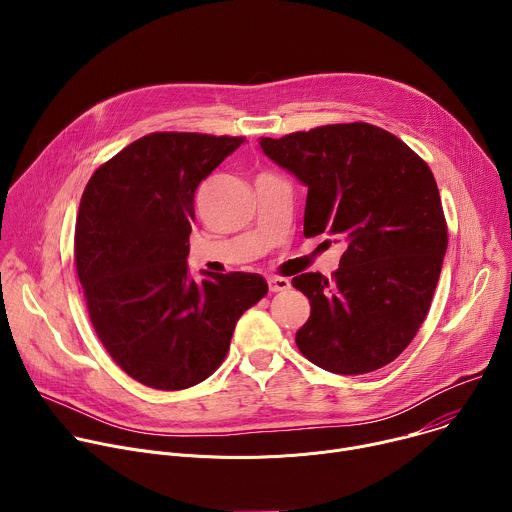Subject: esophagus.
<instances>
[{
    "label": "esophagus",
    "mask_w": 512,
    "mask_h": 512,
    "mask_svg": "<svg viewBox=\"0 0 512 512\" xmlns=\"http://www.w3.org/2000/svg\"><path fill=\"white\" fill-rule=\"evenodd\" d=\"M267 285L271 291H287L291 287L289 279H285V277H269Z\"/></svg>",
    "instance_id": "esophagus-1"
}]
</instances>
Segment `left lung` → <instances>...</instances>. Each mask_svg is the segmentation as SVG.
<instances>
[{"instance_id": "left-lung-1", "label": "left lung", "mask_w": 512, "mask_h": 512, "mask_svg": "<svg viewBox=\"0 0 512 512\" xmlns=\"http://www.w3.org/2000/svg\"><path fill=\"white\" fill-rule=\"evenodd\" d=\"M259 145L308 188L304 235L346 245L334 279H291L310 300V318L296 332L300 352L336 375L385 367L423 324L448 249L429 166L369 123L261 137Z\"/></svg>"}]
</instances>
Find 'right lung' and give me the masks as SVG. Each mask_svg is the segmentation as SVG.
<instances>
[{"label": "right lung", "instance_id": "obj_1", "mask_svg": "<svg viewBox=\"0 0 512 512\" xmlns=\"http://www.w3.org/2000/svg\"><path fill=\"white\" fill-rule=\"evenodd\" d=\"M245 137L150 133L89 180L75 261L93 328L141 385L180 391L225 360L237 320L267 294L257 273L188 271L198 184Z\"/></svg>", "mask_w": 512, "mask_h": 512}]
</instances>
